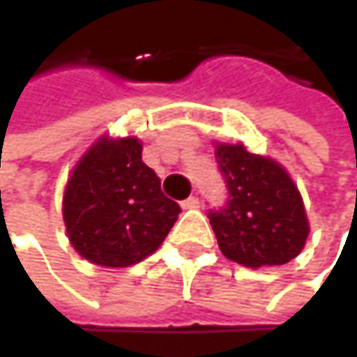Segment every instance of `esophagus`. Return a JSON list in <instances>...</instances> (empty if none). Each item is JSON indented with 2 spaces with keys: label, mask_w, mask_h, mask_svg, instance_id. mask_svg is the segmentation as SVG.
Listing matches in <instances>:
<instances>
[{
  "label": "esophagus",
  "mask_w": 357,
  "mask_h": 357,
  "mask_svg": "<svg viewBox=\"0 0 357 357\" xmlns=\"http://www.w3.org/2000/svg\"><path fill=\"white\" fill-rule=\"evenodd\" d=\"M200 202H198V198L196 196H190V198H185L183 202H181V208H196Z\"/></svg>",
  "instance_id": "34e87169"
}]
</instances>
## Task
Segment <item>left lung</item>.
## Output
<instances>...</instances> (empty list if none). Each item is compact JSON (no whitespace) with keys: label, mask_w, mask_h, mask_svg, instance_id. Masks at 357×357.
Wrapping results in <instances>:
<instances>
[{"label":"left lung","mask_w":357,"mask_h":357,"mask_svg":"<svg viewBox=\"0 0 357 357\" xmlns=\"http://www.w3.org/2000/svg\"><path fill=\"white\" fill-rule=\"evenodd\" d=\"M215 159L227 185L225 206L208 211L221 252L250 268L294 260L310 227L287 172L244 144H219Z\"/></svg>","instance_id":"obj_1"}]
</instances>
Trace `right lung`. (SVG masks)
Returning <instances> with one entry per match:
<instances>
[{
    "mask_svg": "<svg viewBox=\"0 0 357 357\" xmlns=\"http://www.w3.org/2000/svg\"><path fill=\"white\" fill-rule=\"evenodd\" d=\"M178 202L142 163L138 138H99L63 192V223L76 252L101 266H130L163 244Z\"/></svg>",
    "mask_w": 357,
    "mask_h": 357,
    "instance_id": "obj_1",
    "label": "right lung"
}]
</instances>
